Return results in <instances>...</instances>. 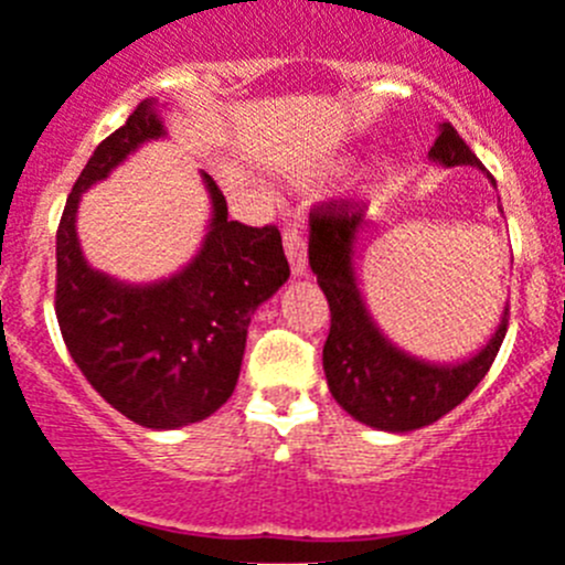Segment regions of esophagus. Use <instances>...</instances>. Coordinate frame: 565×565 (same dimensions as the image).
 <instances>
[{
	"label": "esophagus",
	"instance_id": "obj_1",
	"mask_svg": "<svg viewBox=\"0 0 565 565\" xmlns=\"http://www.w3.org/2000/svg\"><path fill=\"white\" fill-rule=\"evenodd\" d=\"M284 253L289 258L292 276H303L307 273V239L298 231V225H287L284 228Z\"/></svg>",
	"mask_w": 565,
	"mask_h": 565
}]
</instances>
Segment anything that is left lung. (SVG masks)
Listing matches in <instances>:
<instances>
[{
  "instance_id": "obj_1",
  "label": "left lung",
  "mask_w": 565,
  "mask_h": 565,
  "mask_svg": "<svg viewBox=\"0 0 565 565\" xmlns=\"http://www.w3.org/2000/svg\"><path fill=\"white\" fill-rule=\"evenodd\" d=\"M429 158L443 167H479L471 147L449 122L440 125ZM365 205L331 200L309 214V267L331 309L323 371L334 402L360 424L384 431H413L451 413L490 371L508 334L510 307L482 351L455 365L404 354L379 331L354 276L356 234L365 231Z\"/></svg>"
}]
</instances>
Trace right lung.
<instances>
[{
    "label": "right lung",
    "instance_id": "obj_1",
    "mask_svg": "<svg viewBox=\"0 0 565 565\" xmlns=\"http://www.w3.org/2000/svg\"><path fill=\"white\" fill-rule=\"evenodd\" d=\"M161 136L156 99H145L88 158L57 225L55 315L68 354L110 407L147 429H178L228 402L250 315L287 281L289 265L276 225L228 220L223 192L203 172L209 234L183 270L156 284H122L88 267L75 228L83 192Z\"/></svg>",
    "mask_w": 565,
    "mask_h": 565
}]
</instances>
